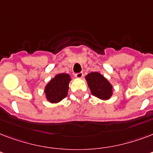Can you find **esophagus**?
Here are the masks:
<instances>
[{
    "instance_id": "esophagus-1",
    "label": "esophagus",
    "mask_w": 153,
    "mask_h": 153,
    "mask_svg": "<svg viewBox=\"0 0 153 153\" xmlns=\"http://www.w3.org/2000/svg\"><path fill=\"white\" fill-rule=\"evenodd\" d=\"M75 77H76L77 79H82V78L83 77V73H82V72L77 73V74H75Z\"/></svg>"
}]
</instances>
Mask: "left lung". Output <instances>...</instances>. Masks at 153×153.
I'll list each match as a JSON object with an SVG mask.
<instances>
[{
	"mask_svg": "<svg viewBox=\"0 0 153 153\" xmlns=\"http://www.w3.org/2000/svg\"><path fill=\"white\" fill-rule=\"evenodd\" d=\"M91 94L102 100H109L113 95L112 84L98 72H91L85 77Z\"/></svg>",
	"mask_w": 153,
	"mask_h": 153,
	"instance_id": "left-lung-1",
	"label": "left lung"
}]
</instances>
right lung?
I'll return each instance as SVG.
<instances>
[{
    "instance_id": "add662e5",
    "label": "right lung",
    "mask_w": 153,
    "mask_h": 153,
    "mask_svg": "<svg viewBox=\"0 0 153 153\" xmlns=\"http://www.w3.org/2000/svg\"><path fill=\"white\" fill-rule=\"evenodd\" d=\"M71 78L68 74L61 73L51 79L44 88L46 99L51 103H58L67 96Z\"/></svg>"
}]
</instances>
